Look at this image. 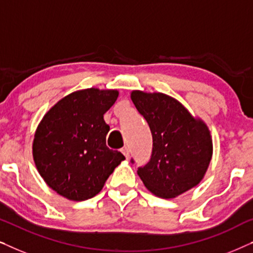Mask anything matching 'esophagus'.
I'll list each match as a JSON object with an SVG mask.
<instances>
[{"label":"esophagus","instance_id":"1","mask_svg":"<svg viewBox=\"0 0 253 253\" xmlns=\"http://www.w3.org/2000/svg\"><path fill=\"white\" fill-rule=\"evenodd\" d=\"M122 153L124 154V157H126V159H129V157H130V150H129V147H123L122 148Z\"/></svg>","mask_w":253,"mask_h":253}]
</instances>
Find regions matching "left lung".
I'll return each instance as SVG.
<instances>
[{
    "mask_svg": "<svg viewBox=\"0 0 253 253\" xmlns=\"http://www.w3.org/2000/svg\"><path fill=\"white\" fill-rule=\"evenodd\" d=\"M130 96L153 138L151 160L137 171L146 189L159 198L172 199L198 185L213 155L207 124L165 93L134 89Z\"/></svg>",
    "mask_w": 253,
    "mask_h": 253,
    "instance_id": "left-lung-1",
    "label": "left lung"
}]
</instances>
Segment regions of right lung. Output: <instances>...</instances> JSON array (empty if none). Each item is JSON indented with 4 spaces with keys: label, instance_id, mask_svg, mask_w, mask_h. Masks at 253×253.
Wrapping results in <instances>:
<instances>
[{
    "label": "right lung",
    "instance_id": "1",
    "mask_svg": "<svg viewBox=\"0 0 253 253\" xmlns=\"http://www.w3.org/2000/svg\"><path fill=\"white\" fill-rule=\"evenodd\" d=\"M119 98L117 89H79L44 114L32 143L36 167L58 195L82 202L98 195L124 155L109 150L103 120Z\"/></svg>",
    "mask_w": 253,
    "mask_h": 253
}]
</instances>
